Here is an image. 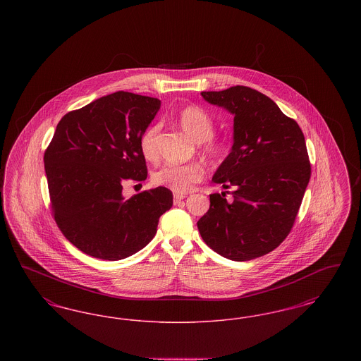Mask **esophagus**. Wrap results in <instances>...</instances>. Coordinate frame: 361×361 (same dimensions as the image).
<instances>
[{
	"label": "esophagus",
	"instance_id": "1",
	"mask_svg": "<svg viewBox=\"0 0 361 361\" xmlns=\"http://www.w3.org/2000/svg\"><path fill=\"white\" fill-rule=\"evenodd\" d=\"M185 199V195H180V193H176L174 195V204H177V203H180L181 200H184Z\"/></svg>",
	"mask_w": 361,
	"mask_h": 361
}]
</instances>
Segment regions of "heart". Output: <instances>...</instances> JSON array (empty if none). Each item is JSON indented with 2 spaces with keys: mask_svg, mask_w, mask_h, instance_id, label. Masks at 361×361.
<instances>
[{
  "mask_svg": "<svg viewBox=\"0 0 361 361\" xmlns=\"http://www.w3.org/2000/svg\"><path fill=\"white\" fill-rule=\"evenodd\" d=\"M177 123L192 140L203 143L207 153L218 157L222 153V145L212 139L214 121L203 108L188 105L177 114ZM159 127H147L139 137V149L147 161H155L158 157L157 135ZM204 171L197 164L189 165H166L153 174V181L159 187L171 189L176 193H185L193 188L202 178Z\"/></svg>",
  "mask_w": 361,
  "mask_h": 361,
  "instance_id": "heart-1",
  "label": "heart"
}]
</instances>
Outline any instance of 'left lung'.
I'll return each instance as SVG.
<instances>
[{
  "instance_id": "obj_1",
  "label": "left lung",
  "mask_w": 361,
  "mask_h": 361,
  "mask_svg": "<svg viewBox=\"0 0 361 361\" xmlns=\"http://www.w3.org/2000/svg\"><path fill=\"white\" fill-rule=\"evenodd\" d=\"M234 115V143L212 177L233 188L209 195L197 222L207 245L233 261L268 255L290 234L311 176L305 135L265 94L247 86L202 92Z\"/></svg>"
}]
</instances>
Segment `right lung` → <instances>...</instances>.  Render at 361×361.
I'll use <instances>...</instances> for the list:
<instances>
[{
	"label": "right lung",
	"instance_id": "add662e5",
	"mask_svg": "<svg viewBox=\"0 0 361 361\" xmlns=\"http://www.w3.org/2000/svg\"><path fill=\"white\" fill-rule=\"evenodd\" d=\"M161 102L115 92L66 114L44 153L54 219L63 235L92 257L118 261L154 238L159 216L173 206L165 187L123 197V183L147 177L139 137Z\"/></svg>",
	"mask_w": 361,
	"mask_h": 361
}]
</instances>
